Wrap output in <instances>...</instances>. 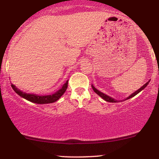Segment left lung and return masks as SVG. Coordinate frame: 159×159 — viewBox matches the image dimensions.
<instances>
[{"instance_id":"8db88e82","label":"left lung","mask_w":159,"mask_h":159,"mask_svg":"<svg viewBox=\"0 0 159 159\" xmlns=\"http://www.w3.org/2000/svg\"><path fill=\"white\" fill-rule=\"evenodd\" d=\"M148 84H149V81L148 82H147V83L145 84H144L143 86H142L141 87H140V89H138V90L137 91H135V92L134 93H133L132 94H131L130 96H129V97H127L126 98V100L127 99H129V98H132V97H134V96H136L137 94L138 93H139L140 92V91L141 90H143L144 88H145L146 87H147V85H148ZM92 88H93V90H94V92L96 93V94H98V96H100V97H102L103 98L104 100H105V101L106 102H117V100H116V99H114V98H113L112 97H111V96H107L106 94H105V93H102V92H100L99 90H98L96 88H95V87L92 84Z\"/></svg>"}]
</instances>
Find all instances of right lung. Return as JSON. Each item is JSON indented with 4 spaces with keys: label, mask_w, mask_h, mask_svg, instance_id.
I'll use <instances>...</instances> for the list:
<instances>
[{
    "label": "right lung",
    "mask_w": 159,
    "mask_h": 159,
    "mask_svg": "<svg viewBox=\"0 0 159 159\" xmlns=\"http://www.w3.org/2000/svg\"><path fill=\"white\" fill-rule=\"evenodd\" d=\"M11 86H12V88L13 89V90L15 91L16 93L21 96V97L27 99V101H30L31 102L36 104H49L55 102L56 101H57L63 96V94L66 90L67 87H68V81H66V82L63 85V87L59 90H57L56 93L52 95H47V96H38V95L36 94L27 93L22 92L21 90H19L12 84H11Z\"/></svg>",
    "instance_id": "add662e5"
}]
</instances>
